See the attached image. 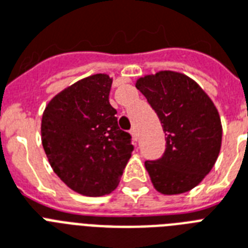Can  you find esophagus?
I'll return each instance as SVG.
<instances>
[{
    "instance_id": "34e87169",
    "label": "esophagus",
    "mask_w": 248,
    "mask_h": 248,
    "mask_svg": "<svg viewBox=\"0 0 248 248\" xmlns=\"http://www.w3.org/2000/svg\"><path fill=\"white\" fill-rule=\"evenodd\" d=\"M130 134H131V136H132V140H134V141H138L139 136H138V131H136V128H131V130H130Z\"/></svg>"
}]
</instances>
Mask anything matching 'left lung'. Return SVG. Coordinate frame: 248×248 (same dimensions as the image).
I'll return each instance as SVG.
<instances>
[{
    "label": "left lung",
    "instance_id": "8db88e82",
    "mask_svg": "<svg viewBox=\"0 0 248 248\" xmlns=\"http://www.w3.org/2000/svg\"><path fill=\"white\" fill-rule=\"evenodd\" d=\"M136 89L155 109L166 135L162 157L145 161L153 186L169 196L188 192L211 171L220 153L217 109L198 83L177 72L141 77Z\"/></svg>",
    "mask_w": 248,
    "mask_h": 248
}]
</instances>
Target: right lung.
I'll use <instances>...</instances> for the list:
<instances>
[{
  "label": "right lung",
  "instance_id": "obj_1",
  "mask_svg": "<svg viewBox=\"0 0 248 248\" xmlns=\"http://www.w3.org/2000/svg\"><path fill=\"white\" fill-rule=\"evenodd\" d=\"M112 78L93 75L64 89L45 108L41 139L54 172L89 197L117 188L134 147L109 103Z\"/></svg>",
  "mask_w": 248,
  "mask_h": 248
}]
</instances>
